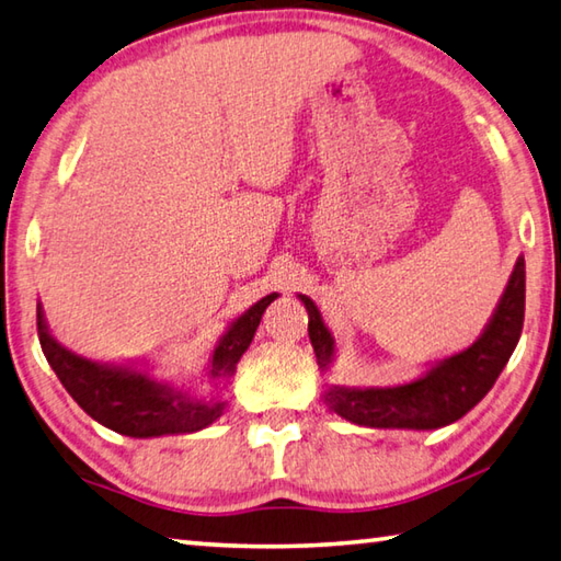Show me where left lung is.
I'll list each match as a JSON object with an SVG mask.
<instances>
[{
    "mask_svg": "<svg viewBox=\"0 0 561 561\" xmlns=\"http://www.w3.org/2000/svg\"><path fill=\"white\" fill-rule=\"evenodd\" d=\"M308 310V332L322 374L334 362V340L308 295H298ZM525 320V259L515 261L508 285L481 336L463 352L432 364L415 380L386 388L327 386L324 403L354 425L378 430H437L451 425L493 388L508 364Z\"/></svg>",
    "mask_w": 561,
    "mask_h": 561,
    "instance_id": "1",
    "label": "left lung"
}]
</instances>
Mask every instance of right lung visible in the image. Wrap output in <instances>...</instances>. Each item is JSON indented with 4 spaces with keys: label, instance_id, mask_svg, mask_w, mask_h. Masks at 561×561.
<instances>
[{
    "label": "right lung",
    "instance_id": "right-lung-1",
    "mask_svg": "<svg viewBox=\"0 0 561 561\" xmlns=\"http://www.w3.org/2000/svg\"><path fill=\"white\" fill-rule=\"evenodd\" d=\"M276 298L278 293L261 298L221 334L207 368V378L213 380L217 390L234 376L241 354L247 352L253 334H256L261 314ZM36 324L41 348H44L50 368L72 400L92 420L119 432V435L139 439L185 435V432H197L213 425L227 408V400H221L219 393L213 398H199L185 388L153 380L149 374L134 366L98 364L72 354L70 348L53 340L41 302L36 308Z\"/></svg>",
    "mask_w": 561,
    "mask_h": 561
}]
</instances>
